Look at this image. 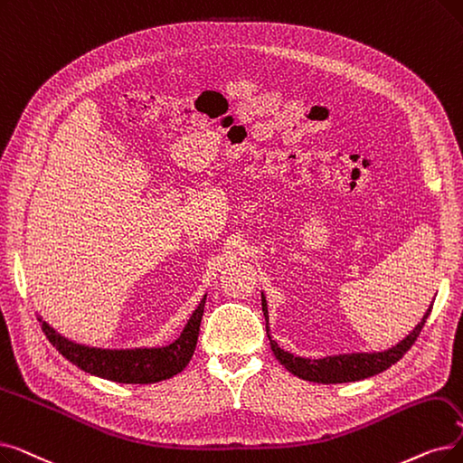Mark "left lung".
Listing matches in <instances>:
<instances>
[{"mask_svg": "<svg viewBox=\"0 0 463 463\" xmlns=\"http://www.w3.org/2000/svg\"><path fill=\"white\" fill-rule=\"evenodd\" d=\"M260 300H263V314L267 319V335L270 340V348L276 355V359L284 365L291 374L308 380V382H317V384H343V382H355V380H364L369 376H374L382 371L390 369L393 364L403 357L411 346L414 345V340L418 338L421 327H424L426 319L431 312V307L428 312L421 317L420 324L403 338L399 345L392 346L390 350L384 352H357V354H338V355H326L319 359H310V357H300L286 352L284 348H279L276 340L270 336V327H269V308H267V298L260 293Z\"/></svg>", "mask_w": 463, "mask_h": 463, "instance_id": "left-lung-1", "label": "left lung"}]
</instances>
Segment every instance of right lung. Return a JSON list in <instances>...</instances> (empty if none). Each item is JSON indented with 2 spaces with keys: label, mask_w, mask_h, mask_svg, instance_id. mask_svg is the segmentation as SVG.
I'll use <instances>...</instances> for the list:
<instances>
[{
  "label": "right lung",
  "mask_w": 463,
  "mask_h": 463,
  "mask_svg": "<svg viewBox=\"0 0 463 463\" xmlns=\"http://www.w3.org/2000/svg\"><path fill=\"white\" fill-rule=\"evenodd\" d=\"M204 303L206 295L200 300V305L187 319L182 335L174 343L153 348L142 346L117 350L79 345L54 331L47 321L42 319V316H39V321H42V329L51 340V345L85 373L120 382V384H155V382L175 376L187 367L196 348L200 321H203L204 314Z\"/></svg>",
  "instance_id": "1"
}]
</instances>
